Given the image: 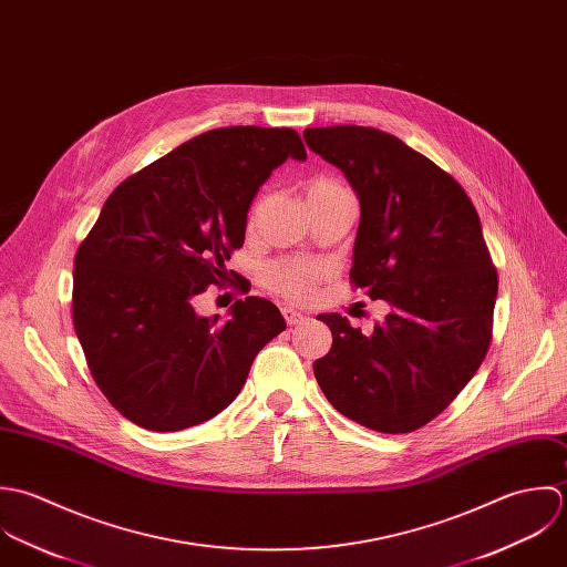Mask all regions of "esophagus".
<instances>
[{"instance_id": "obj_1", "label": "esophagus", "mask_w": 567, "mask_h": 567, "mask_svg": "<svg viewBox=\"0 0 567 567\" xmlns=\"http://www.w3.org/2000/svg\"><path fill=\"white\" fill-rule=\"evenodd\" d=\"M282 316H285V322H287L289 327H298V324H302V322L307 320V316H305L302 311H296V309H291V307H285V309H282Z\"/></svg>"}]
</instances>
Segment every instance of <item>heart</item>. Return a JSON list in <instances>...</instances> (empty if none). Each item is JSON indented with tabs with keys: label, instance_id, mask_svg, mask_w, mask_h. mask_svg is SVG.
<instances>
[{
	"label": "heart",
	"instance_id": "1",
	"mask_svg": "<svg viewBox=\"0 0 567 567\" xmlns=\"http://www.w3.org/2000/svg\"><path fill=\"white\" fill-rule=\"evenodd\" d=\"M338 195H350V190L336 177L320 175L311 179L307 186L309 204L331 199ZM324 276H327V267L322 262L305 260V258H280L269 262L262 271V280L267 289L293 302L307 300L313 293V289L322 282Z\"/></svg>",
	"mask_w": 567,
	"mask_h": 567
}]
</instances>
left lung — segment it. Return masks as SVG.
I'll return each mask as SVG.
<instances>
[{
	"label": "left lung",
	"mask_w": 567,
	"mask_h": 567,
	"mask_svg": "<svg viewBox=\"0 0 567 567\" xmlns=\"http://www.w3.org/2000/svg\"><path fill=\"white\" fill-rule=\"evenodd\" d=\"M305 140L359 197L350 285L392 309L368 338L340 313L318 316L333 346L316 379L346 419L414 432L450 408L491 346L497 269L480 217L447 171L385 131L311 126Z\"/></svg>",
	"instance_id": "1"
}]
</instances>
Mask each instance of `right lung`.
<instances>
[{
	"mask_svg": "<svg viewBox=\"0 0 567 567\" xmlns=\"http://www.w3.org/2000/svg\"><path fill=\"white\" fill-rule=\"evenodd\" d=\"M305 159L293 128L202 133L126 177L76 249L72 318L90 372L115 410L151 432L199 425L236 399L258 350L287 324L262 298L199 318L221 287L247 210L271 171Z\"/></svg>",
	"mask_w": 567,
	"mask_h": 567,
	"instance_id": "1",
	"label": "right lung"
}]
</instances>
